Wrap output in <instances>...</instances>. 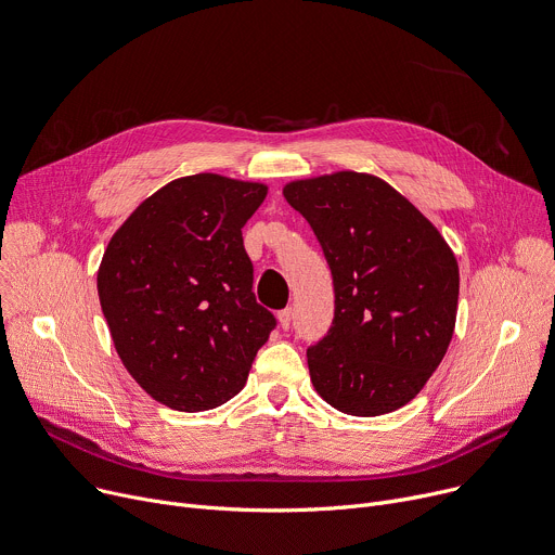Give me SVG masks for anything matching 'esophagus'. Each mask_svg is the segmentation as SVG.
Segmentation results:
<instances>
[{"label": "esophagus", "instance_id": "obj_1", "mask_svg": "<svg viewBox=\"0 0 555 555\" xmlns=\"http://www.w3.org/2000/svg\"><path fill=\"white\" fill-rule=\"evenodd\" d=\"M279 323L283 330H287L292 325V308H285L279 312Z\"/></svg>", "mask_w": 555, "mask_h": 555}]
</instances>
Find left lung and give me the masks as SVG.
Instances as JSON below:
<instances>
[{
	"instance_id": "left-lung-1",
	"label": "left lung",
	"mask_w": 555,
	"mask_h": 555,
	"mask_svg": "<svg viewBox=\"0 0 555 555\" xmlns=\"http://www.w3.org/2000/svg\"><path fill=\"white\" fill-rule=\"evenodd\" d=\"M283 194L314 230L334 283L332 327L308 347L317 391L351 416L408 405L456 325V257L405 196L372 175L294 181Z\"/></svg>"
}]
</instances>
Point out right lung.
<instances>
[{
    "label": "right lung",
    "mask_w": 555,
    "mask_h": 555,
    "mask_svg": "<svg viewBox=\"0 0 555 555\" xmlns=\"http://www.w3.org/2000/svg\"><path fill=\"white\" fill-rule=\"evenodd\" d=\"M268 188L221 175L177 179L111 238L96 289L117 354L164 405L204 412L236 396L276 319L251 292L241 228Z\"/></svg>",
    "instance_id": "obj_1"
}]
</instances>
